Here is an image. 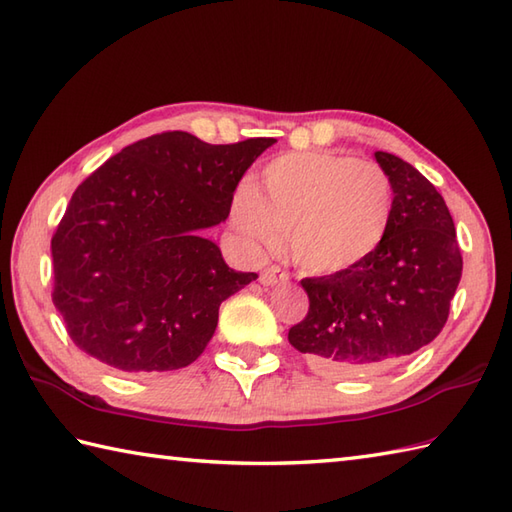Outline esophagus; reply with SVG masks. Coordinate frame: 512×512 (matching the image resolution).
<instances>
[{
	"mask_svg": "<svg viewBox=\"0 0 512 512\" xmlns=\"http://www.w3.org/2000/svg\"><path fill=\"white\" fill-rule=\"evenodd\" d=\"M288 279H290V275L279 266H268L262 270V275H259V281H262L264 286H275V284H281V281H288Z\"/></svg>",
	"mask_w": 512,
	"mask_h": 512,
	"instance_id": "1",
	"label": "esophagus"
}]
</instances>
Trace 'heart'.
Here are the masks:
<instances>
[{
  "instance_id": "1",
  "label": "heart",
  "mask_w": 512,
  "mask_h": 512,
  "mask_svg": "<svg viewBox=\"0 0 512 512\" xmlns=\"http://www.w3.org/2000/svg\"><path fill=\"white\" fill-rule=\"evenodd\" d=\"M394 187L372 160L295 151L270 160L255 184L233 195L231 224L248 250L264 253L286 231L295 262L312 273L363 264L385 242Z\"/></svg>"
}]
</instances>
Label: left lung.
Returning <instances> with one entry per match:
<instances>
[{
  "mask_svg": "<svg viewBox=\"0 0 512 512\" xmlns=\"http://www.w3.org/2000/svg\"><path fill=\"white\" fill-rule=\"evenodd\" d=\"M394 187L385 242L363 264L301 279L308 314L288 341L310 367L352 376L394 365L444 328L462 277L453 217L436 187L402 158L376 151Z\"/></svg>",
  "mask_w": 512,
  "mask_h": 512,
  "instance_id": "1",
  "label": "left lung"
}]
</instances>
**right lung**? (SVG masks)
Here are the masks:
<instances>
[{
  "label": "right lung",
  "instance_id": "add662e5",
  "mask_svg": "<svg viewBox=\"0 0 512 512\" xmlns=\"http://www.w3.org/2000/svg\"><path fill=\"white\" fill-rule=\"evenodd\" d=\"M275 138L209 145L162 132L127 145L85 178L52 235V303L81 352L121 372L191 365L235 273L200 235L226 220L246 169Z\"/></svg>",
  "mask_w": 512,
  "mask_h": 512
}]
</instances>
